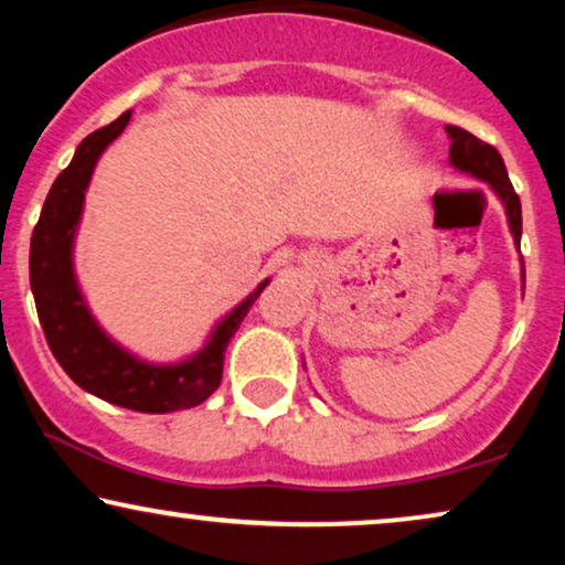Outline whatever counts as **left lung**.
Wrapping results in <instances>:
<instances>
[{"instance_id":"8db88e82","label":"left lung","mask_w":565,"mask_h":565,"mask_svg":"<svg viewBox=\"0 0 565 565\" xmlns=\"http://www.w3.org/2000/svg\"><path fill=\"white\" fill-rule=\"evenodd\" d=\"M447 138H450V161L462 172H470L478 180L489 182L493 192L504 200L507 205V215H509V226H512L514 242L520 244L522 238V205H520V195H516L512 182H509L504 159L501 153L493 149L491 143L481 141L468 130L455 128V126H445Z\"/></svg>"}]
</instances>
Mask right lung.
<instances>
[{"label":"right lung","instance_id":"1","mask_svg":"<svg viewBox=\"0 0 565 565\" xmlns=\"http://www.w3.org/2000/svg\"><path fill=\"white\" fill-rule=\"evenodd\" d=\"M128 120L130 110L84 138L72 164L53 182L30 238V288L45 342L79 388L134 412L167 414L203 404L218 388L231 337L265 290L267 280L221 321L205 350L182 365H146L99 331L74 282L72 242L92 169L105 146L122 134Z\"/></svg>","mask_w":565,"mask_h":565}]
</instances>
